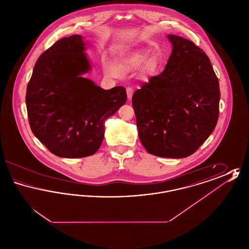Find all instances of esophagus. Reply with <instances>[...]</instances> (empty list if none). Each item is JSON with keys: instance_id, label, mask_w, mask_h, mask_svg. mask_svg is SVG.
<instances>
[{"instance_id": "esophagus-1", "label": "esophagus", "mask_w": 249, "mask_h": 249, "mask_svg": "<svg viewBox=\"0 0 249 249\" xmlns=\"http://www.w3.org/2000/svg\"><path fill=\"white\" fill-rule=\"evenodd\" d=\"M126 91H127L128 99L130 100V99H131V97H132V94H133V89H132V88H130V87H128V88L126 89Z\"/></svg>"}]
</instances>
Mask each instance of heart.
<instances>
[{"mask_svg": "<svg viewBox=\"0 0 249 249\" xmlns=\"http://www.w3.org/2000/svg\"><path fill=\"white\" fill-rule=\"evenodd\" d=\"M148 57H149V54L147 52L137 51L125 59L124 66L125 68L130 70L138 69L142 66V71L143 74H146V75L153 74L159 67V61L155 57H151L149 59ZM104 69L106 73L110 76H119L120 73L119 67L115 63L109 60L105 61Z\"/></svg>", "mask_w": 249, "mask_h": 249, "instance_id": "obj_1", "label": "heart"}]
</instances>
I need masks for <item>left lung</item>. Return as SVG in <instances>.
<instances>
[{
    "label": "left lung",
    "instance_id": "obj_1",
    "mask_svg": "<svg viewBox=\"0 0 249 249\" xmlns=\"http://www.w3.org/2000/svg\"><path fill=\"white\" fill-rule=\"evenodd\" d=\"M165 69L132 96L140 141L149 154L181 159L193 154L215 128L218 79L210 59L193 42L168 36Z\"/></svg>",
    "mask_w": 249,
    "mask_h": 249
}]
</instances>
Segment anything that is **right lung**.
<instances>
[{
    "label": "right lung",
    "mask_w": 249,
    "mask_h": 249,
    "mask_svg": "<svg viewBox=\"0 0 249 249\" xmlns=\"http://www.w3.org/2000/svg\"><path fill=\"white\" fill-rule=\"evenodd\" d=\"M80 36L64 37L37 59L27 86L26 106L33 133L61 158L96 153L105 122L127 101L126 89H103L81 74L90 64Z\"/></svg>",
    "instance_id": "add662e5"
}]
</instances>
